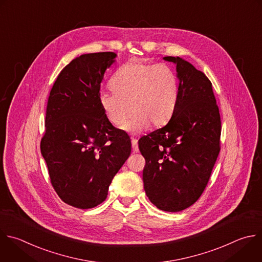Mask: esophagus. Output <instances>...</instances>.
Segmentation results:
<instances>
[{
  "label": "esophagus",
  "instance_id": "1",
  "mask_svg": "<svg viewBox=\"0 0 262 262\" xmlns=\"http://www.w3.org/2000/svg\"><path fill=\"white\" fill-rule=\"evenodd\" d=\"M132 147H133V150H134L135 152H138V151H139L138 140H137V139H132Z\"/></svg>",
  "mask_w": 262,
  "mask_h": 262
}]
</instances>
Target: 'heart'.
I'll return each instance as SVG.
<instances>
[{
  "mask_svg": "<svg viewBox=\"0 0 262 262\" xmlns=\"http://www.w3.org/2000/svg\"><path fill=\"white\" fill-rule=\"evenodd\" d=\"M113 92L99 95L107 119L121 127L134 113L125 129L139 133L149 126H161L172 115L178 99V79L168 66L130 60L117 70L110 82Z\"/></svg>",
  "mask_w": 262,
  "mask_h": 262,
  "instance_id": "1",
  "label": "heart"
}]
</instances>
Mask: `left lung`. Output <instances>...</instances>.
Returning a JSON list of instances; mask_svg holds the SVG:
<instances>
[{
    "mask_svg": "<svg viewBox=\"0 0 262 262\" xmlns=\"http://www.w3.org/2000/svg\"><path fill=\"white\" fill-rule=\"evenodd\" d=\"M178 99L163 127L142 137L146 195L159 210L180 212L204 192L220 151L221 120L212 83L190 62L177 56Z\"/></svg>",
    "mask_w": 262,
    "mask_h": 262,
    "instance_id": "8db88e82",
    "label": "left lung"
}]
</instances>
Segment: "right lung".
Masks as SVG:
<instances>
[{
	"mask_svg": "<svg viewBox=\"0 0 262 262\" xmlns=\"http://www.w3.org/2000/svg\"><path fill=\"white\" fill-rule=\"evenodd\" d=\"M114 52L82 54L59 73L47 103L41 153L51 184L66 204L91 209L102 204L132 151L126 133L104 114L99 95Z\"/></svg>",
	"mask_w": 262,
	"mask_h": 262,
	"instance_id": "add662e5",
	"label": "right lung"
}]
</instances>
